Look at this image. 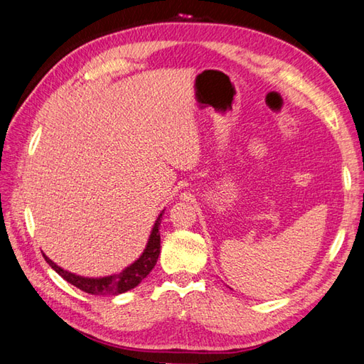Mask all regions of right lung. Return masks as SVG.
<instances>
[{
    "mask_svg": "<svg viewBox=\"0 0 364 364\" xmlns=\"http://www.w3.org/2000/svg\"><path fill=\"white\" fill-rule=\"evenodd\" d=\"M164 215V210L161 215L156 219L153 225L151 235H149L148 243L141 252L140 257L131 263L129 267H126L123 272L118 274L112 276H104V277H85L78 276L70 272H66L61 267L56 265L55 262L50 260L44 254V259L52 267L56 273H58L63 279H66L69 284H73L77 289H80L87 294L91 295H119L124 294V291L137 287L141 282V279L149 274V272L154 268L156 262L161 254V235H159V225H161V218Z\"/></svg>",
    "mask_w": 364,
    "mask_h": 364,
    "instance_id": "obj_1",
    "label": "right lung"
}]
</instances>
